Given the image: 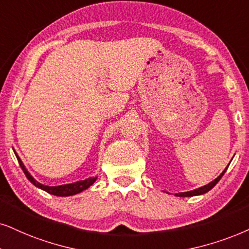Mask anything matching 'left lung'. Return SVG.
Returning <instances> with one entry per match:
<instances>
[{"label": "left lung", "instance_id": "obj_1", "mask_svg": "<svg viewBox=\"0 0 249 249\" xmlns=\"http://www.w3.org/2000/svg\"><path fill=\"white\" fill-rule=\"evenodd\" d=\"M228 168H229V165L226 166V168L224 169V171H223L222 174L218 176V177H217L216 179H213V181H210L209 184H207V185H204V186H201L199 188H196V190L188 191V192H181V193H176L175 195H176V196H181V197H190V196H196V195H201V194L207 193V192H209L210 190H212V188L215 186L217 182L219 181V179H221L222 176L225 174L226 169H228Z\"/></svg>", "mask_w": 249, "mask_h": 249}]
</instances>
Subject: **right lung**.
Segmentation results:
<instances>
[{
    "label": "right lung",
    "instance_id": "obj_1",
    "mask_svg": "<svg viewBox=\"0 0 249 249\" xmlns=\"http://www.w3.org/2000/svg\"><path fill=\"white\" fill-rule=\"evenodd\" d=\"M15 154H16V157H17L18 162H19V165H20L21 170L24 171V174L27 177L28 180L32 182L34 186L40 188V190L46 191L47 193L56 195V196H71V195L81 193L83 191L87 190L88 187L92 186V185L96 181V179H97V177H90V178L85 179V180H79V181L72 182V184L59 185V186H47V185H42L41 182L37 181L36 179H34L33 176L27 171L26 168H25L24 163L20 160V157L17 155V153H16V152H15Z\"/></svg>",
    "mask_w": 249,
    "mask_h": 249
}]
</instances>
